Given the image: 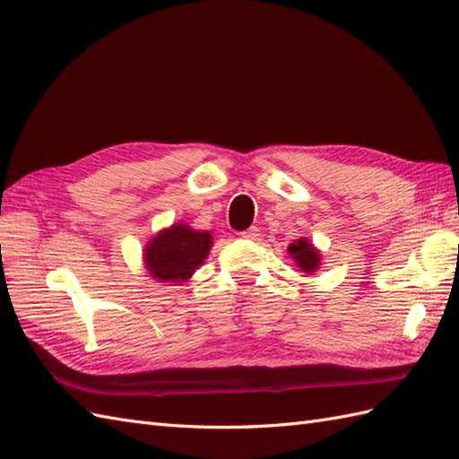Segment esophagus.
Wrapping results in <instances>:
<instances>
[{"mask_svg": "<svg viewBox=\"0 0 459 459\" xmlns=\"http://www.w3.org/2000/svg\"><path fill=\"white\" fill-rule=\"evenodd\" d=\"M259 228H255V226H251L249 230H245V231H241V238L243 239H249V241H255V239H259Z\"/></svg>", "mask_w": 459, "mask_h": 459, "instance_id": "34e87169", "label": "esophagus"}]
</instances>
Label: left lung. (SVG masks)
Returning <instances> with one entry per match:
<instances>
[{
    "mask_svg": "<svg viewBox=\"0 0 459 459\" xmlns=\"http://www.w3.org/2000/svg\"><path fill=\"white\" fill-rule=\"evenodd\" d=\"M288 253L294 256V261L298 263L299 271L304 273H314L319 266V251L311 245L307 239H298L288 247Z\"/></svg>",
    "mask_w": 459,
    "mask_h": 459,
    "instance_id": "1",
    "label": "left lung"
}]
</instances>
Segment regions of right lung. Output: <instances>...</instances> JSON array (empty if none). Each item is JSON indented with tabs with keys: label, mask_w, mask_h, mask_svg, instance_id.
<instances>
[{
	"label": "right lung",
	"mask_w": 459,
	"mask_h": 459,
	"mask_svg": "<svg viewBox=\"0 0 459 459\" xmlns=\"http://www.w3.org/2000/svg\"><path fill=\"white\" fill-rule=\"evenodd\" d=\"M210 245L208 231H195L178 223L150 241L143 255L145 264L160 282H183L204 263Z\"/></svg>",
	"instance_id": "obj_1"
}]
</instances>
